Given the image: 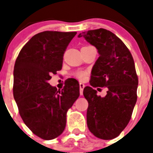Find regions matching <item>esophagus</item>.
I'll return each mask as SVG.
<instances>
[{"label":"esophagus","mask_w":153,"mask_h":153,"mask_svg":"<svg viewBox=\"0 0 153 153\" xmlns=\"http://www.w3.org/2000/svg\"><path fill=\"white\" fill-rule=\"evenodd\" d=\"M85 87V85L82 83H79V93H80V95H83V89Z\"/></svg>","instance_id":"34e87169"}]
</instances>
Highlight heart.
Instances as JSON below:
<instances>
[{"instance_id": "obj_1", "label": "heart", "mask_w": 153, "mask_h": 153, "mask_svg": "<svg viewBox=\"0 0 153 153\" xmlns=\"http://www.w3.org/2000/svg\"><path fill=\"white\" fill-rule=\"evenodd\" d=\"M74 76L79 79H84L86 77V73L83 71H77L76 73H75Z\"/></svg>"}]
</instances>
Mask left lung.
<instances>
[{
	"label": "left lung",
	"mask_w": 153,
	"mask_h": 153,
	"mask_svg": "<svg viewBox=\"0 0 153 153\" xmlns=\"http://www.w3.org/2000/svg\"><path fill=\"white\" fill-rule=\"evenodd\" d=\"M81 36L94 46L100 54L92 69L91 86L83 90L89 103L87 126L97 137L112 140L129 123L137 100L134 60L123 42L111 31L100 28L83 32L78 35ZM92 86H106L107 95L97 96Z\"/></svg>",
	"instance_id": "8db88e82"
}]
</instances>
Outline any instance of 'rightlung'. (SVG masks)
<instances>
[{
    "label": "right lung",
    "mask_w": 153,
    "mask_h": 153,
    "mask_svg": "<svg viewBox=\"0 0 153 153\" xmlns=\"http://www.w3.org/2000/svg\"><path fill=\"white\" fill-rule=\"evenodd\" d=\"M76 32L44 31L34 35L19 53L13 68V97L23 121L43 140L63 132L67 112L79 96L76 81L62 90L48 83L62 69L63 53Z\"/></svg>",
    "instance_id": "add662e5"
}]
</instances>
